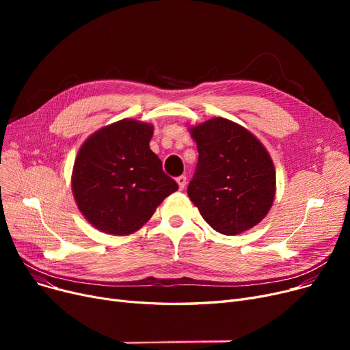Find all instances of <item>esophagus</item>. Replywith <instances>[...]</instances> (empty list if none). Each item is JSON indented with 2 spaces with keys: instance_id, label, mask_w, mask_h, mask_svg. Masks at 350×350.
<instances>
[{
  "instance_id": "obj_1",
  "label": "esophagus",
  "mask_w": 350,
  "mask_h": 350,
  "mask_svg": "<svg viewBox=\"0 0 350 350\" xmlns=\"http://www.w3.org/2000/svg\"><path fill=\"white\" fill-rule=\"evenodd\" d=\"M177 185H178V189L180 190H183L186 187V185H187V177L186 176H180V177H177Z\"/></svg>"
}]
</instances>
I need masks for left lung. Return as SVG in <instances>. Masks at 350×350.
Instances as JSON below:
<instances>
[{"instance_id":"obj_1","label":"left lung","mask_w":350,"mask_h":350,"mask_svg":"<svg viewBox=\"0 0 350 350\" xmlns=\"http://www.w3.org/2000/svg\"><path fill=\"white\" fill-rule=\"evenodd\" d=\"M198 163L187 194L207 224L224 235L261 223L272 207L277 178L265 146L241 124L213 118L191 126Z\"/></svg>"}]
</instances>
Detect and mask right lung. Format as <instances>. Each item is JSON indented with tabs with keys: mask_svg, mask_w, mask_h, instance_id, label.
I'll list each match as a JSON object with an SVG mask.
<instances>
[{
	"mask_svg": "<svg viewBox=\"0 0 350 350\" xmlns=\"http://www.w3.org/2000/svg\"><path fill=\"white\" fill-rule=\"evenodd\" d=\"M153 124L122 119L90 135L78 152L72 193L89 224L102 232L140 230L177 183L150 150Z\"/></svg>",
	"mask_w": 350,
	"mask_h": 350,
	"instance_id": "right-lung-1",
	"label": "right lung"
}]
</instances>
